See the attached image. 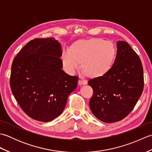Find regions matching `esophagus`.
<instances>
[{
	"label": "esophagus",
	"mask_w": 152,
	"mask_h": 152,
	"mask_svg": "<svg viewBox=\"0 0 152 152\" xmlns=\"http://www.w3.org/2000/svg\"><path fill=\"white\" fill-rule=\"evenodd\" d=\"M78 83L79 84H83V85H86L88 83V81L86 80L83 79V78H81L80 80H78Z\"/></svg>",
	"instance_id": "34e87169"
}]
</instances>
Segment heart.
<instances>
[{"label": "heart", "mask_w": 152, "mask_h": 152, "mask_svg": "<svg viewBox=\"0 0 152 152\" xmlns=\"http://www.w3.org/2000/svg\"><path fill=\"white\" fill-rule=\"evenodd\" d=\"M115 56L111 42L92 38L77 42L72 48H65L62 53L64 69L68 73H76L81 62L87 74L91 77L103 76L110 69Z\"/></svg>", "instance_id": "1"}]
</instances>
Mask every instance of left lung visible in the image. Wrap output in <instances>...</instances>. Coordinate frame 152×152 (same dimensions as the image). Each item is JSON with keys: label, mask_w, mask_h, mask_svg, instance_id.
I'll return each mask as SVG.
<instances>
[{"label": "left lung", "mask_w": 152, "mask_h": 152, "mask_svg": "<svg viewBox=\"0 0 152 152\" xmlns=\"http://www.w3.org/2000/svg\"><path fill=\"white\" fill-rule=\"evenodd\" d=\"M93 89L90 109L103 122L114 123L133 110L144 88L143 67L139 57L127 42H117V54L107 72L89 80Z\"/></svg>", "instance_id": "8db88e82"}]
</instances>
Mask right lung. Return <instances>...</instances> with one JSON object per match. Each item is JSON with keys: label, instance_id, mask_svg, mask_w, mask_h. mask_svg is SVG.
Wrapping results in <instances>:
<instances>
[{"label": "right lung", "instance_id": "1", "mask_svg": "<svg viewBox=\"0 0 152 152\" xmlns=\"http://www.w3.org/2000/svg\"><path fill=\"white\" fill-rule=\"evenodd\" d=\"M61 45L53 37L28 42L14 59L10 84L21 109L35 120L48 122L62 114L78 78L62 69Z\"/></svg>", "mask_w": 152, "mask_h": 152}]
</instances>
